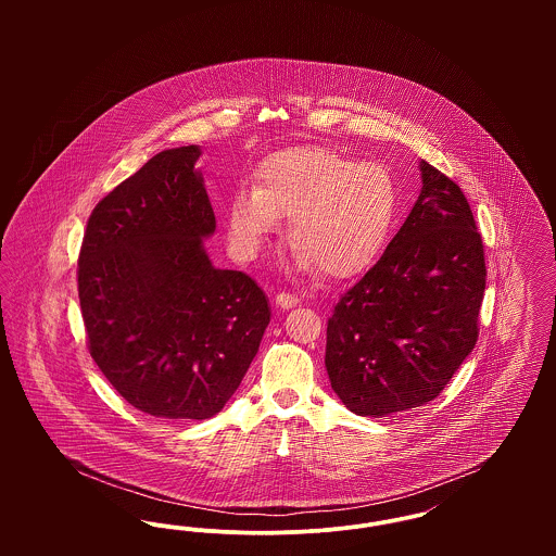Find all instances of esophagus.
Listing matches in <instances>:
<instances>
[{"label": "esophagus", "instance_id": "esophagus-1", "mask_svg": "<svg viewBox=\"0 0 556 556\" xmlns=\"http://www.w3.org/2000/svg\"><path fill=\"white\" fill-rule=\"evenodd\" d=\"M298 302H300V298L295 293H290V291H279L275 295V304L281 306V308H293Z\"/></svg>", "mask_w": 556, "mask_h": 556}]
</instances>
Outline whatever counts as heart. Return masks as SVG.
Segmentation results:
<instances>
[{"instance_id": "1", "label": "heart", "mask_w": 556, "mask_h": 556, "mask_svg": "<svg viewBox=\"0 0 556 556\" xmlns=\"http://www.w3.org/2000/svg\"><path fill=\"white\" fill-rule=\"evenodd\" d=\"M396 208V181L383 164L304 146L270 154L256 186L239 187L227 206V227L236 252L250 261L277 233L281 216H291V266L348 279L377 258Z\"/></svg>"}]
</instances>
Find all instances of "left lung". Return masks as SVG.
<instances>
[{
    "label": "left lung",
    "mask_w": 556,
    "mask_h": 556,
    "mask_svg": "<svg viewBox=\"0 0 556 556\" xmlns=\"http://www.w3.org/2000/svg\"><path fill=\"white\" fill-rule=\"evenodd\" d=\"M419 166L424 187L408 218L327 323L331 388L361 417L440 396L476 348L483 241L460 187L425 160Z\"/></svg>",
    "instance_id": "8db88e82"
}]
</instances>
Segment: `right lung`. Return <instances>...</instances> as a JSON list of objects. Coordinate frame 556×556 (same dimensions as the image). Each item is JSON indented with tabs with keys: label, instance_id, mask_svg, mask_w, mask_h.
Returning a JSON list of instances; mask_svg holds the SVG:
<instances>
[{
	"label": "right lung",
	"instance_id": "right-lung-1",
	"mask_svg": "<svg viewBox=\"0 0 556 556\" xmlns=\"http://www.w3.org/2000/svg\"><path fill=\"white\" fill-rule=\"evenodd\" d=\"M200 154L164 150L102 198L77 268L91 358L137 410L170 421L220 413L270 320L258 283L206 254L216 220Z\"/></svg>",
	"mask_w": 556,
	"mask_h": 556
}]
</instances>
